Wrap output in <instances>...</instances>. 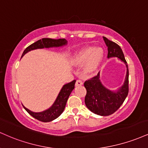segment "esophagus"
Returning a JSON list of instances; mask_svg holds the SVG:
<instances>
[{"instance_id": "34e87169", "label": "esophagus", "mask_w": 148, "mask_h": 148, "mask_svg": "<svg viewBox=\"0 0 148 148\" xmlns=\"http://www.w3.org/2000/svg\"><path fill=\"white\" fill-rule=\"evenodd\" d=\"M83 84V82L81 81V80L80 79H78L77 81H76V86H81Z\"/></svg>"}]
</instances>
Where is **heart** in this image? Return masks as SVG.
<instances>
[{
  "mask_svg": "<svg viewBox=\"0 0 148 148\" xmlns=\"http://www.w3.org/2000/svg\"><path fill=\"white\" fill-rule=\"evenodd\" d=\"M103 56V50L101 47H94L91 46L82 48L75 56L74 61L78 65L83 64L88 60L85 69L91 72L97 68Z\"/></svg>",
  "mask_w": 148,
  "mask_h": 148,
  "instance_id": "obj_1",
  "label": "heart"
}]
</instances>
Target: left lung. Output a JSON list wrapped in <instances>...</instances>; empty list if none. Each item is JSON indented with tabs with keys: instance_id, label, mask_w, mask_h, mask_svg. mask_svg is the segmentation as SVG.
I'll use <instances>...</instances> for the list:
<instances>
[{
	"instance_id": "8db88e82",
	"label": "left lung",
	"mask_w": 148,
	"mask_h": 148,
	"mask_svg": "<svg viewBox=\"0 0 148 148\" xmlns=\"http://www.w3.org/2000/svg\"><path fill=\"white\" fill-rule=\"evenodd\" d=\"M108 47V58L117 57L125 63L127 74L124 84L117 92L110 91L105 88L99 79V72L97 76L85 81L87 94L85 103L90 111L101 116H109L114 113L125 100L129 92V71L121 48L116 42L103 37Z\"/></svg>"
}]
</instances>
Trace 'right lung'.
<instances>
[{
	"label": "right lung",
	"mask_w": 148,
	"mask_h": 148,
	"mask_svg": "<svg viewBox=\"0 0 148 148\" xmlns=\"http://www.w3.org/2000/svg\"><path fill=\"white\" fill-rule=\"evenodd\" d=\"M67 42L65 38L59 39H52L45 38L38 40V41L34 42V43L28 46L23 51L22 56H24L28 51L33 50L36 49H42V48H49V47H61V46L67 45ZM76 80H74L70 83H67L62 88L61 90L58 94L56 101L52 105L51 108L49 109L41 112H34L30 111L27 108H25V110L29 114L35 118L37 120L42 122H49L58 118L59 116L63 113L64 109H65L66 103L68 99L69 96L70 95L71 92L74 89V85H75Z\"/></svg>",
	"instance_id": "right-lung-1"
}]
</instances>
